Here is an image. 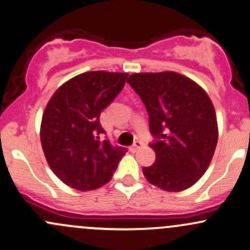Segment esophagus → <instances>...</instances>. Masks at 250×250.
Returning <instances> with one entry per match:
<instances>
[{
  "mask_svg": "<svg viewBox=\"0 0 250 250\" xmlns=\"http://www.w3.org/2000/svg\"><path fill=\"white\" fill-rule=\"evenodd\" d=\"M142 146H144V143H143L142 140H137V142H134V144L132 145V146L130 147V150L132 151V152H136V151L139 150Z\"/></svg>",
  "mask_w": 250,
  "mask_h": 250,
  "instance_id": "1",
  "label": "esophagus"
}]
</instances>
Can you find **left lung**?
I'll list each match as a JSON object with an SVG mask.
<instances>
[{"label":"left lung","mask_w":250,"mask_h":250,"mask_svg":"<svg viewBox=\"0 0 250 250\" xmlns=\"http://www.w3.org/2000/svg\"><path fill=\"white\" fill-rule=\"evenodd\" d=\"M127 83L146 107L156 162L143 167L153 186L183 191L204 175L218 139L211 100L200 85L176 72L134 73Z\"/></svg>","instance_id":"8db88e82"}]
</instances>
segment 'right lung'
I'll return each mask as SVG.
<instances>
[{
  "instance_id": "1",
  "label": "right lung",
  "mask_w": 250,
  "mask_h": 250,
  "mask_svg": "<svg viewBox=\"0 0 250 250\" xmlns=\"http://www.w3.org/2000/svg\"><path fill=\"white\" fill-rule=\"evenodd\" d=\"M127 73L86 72L57 89L41 122L42 150L57 177L87 191L111 181L126 148L102 140V111L125 85Z\"/></svg>"
}]
</instances>
